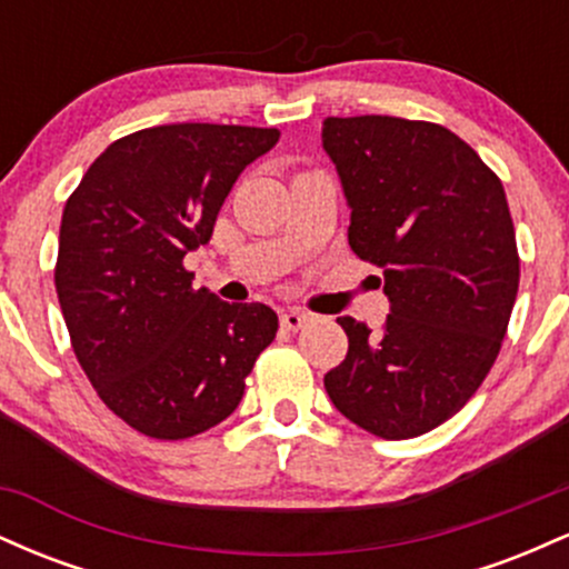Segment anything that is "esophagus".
I'll list each match as a JSON object with an SVG mask.
<instances>
[{"label": "esophagus", "instance_id": "obj_1", "mask_svg": "<svg viewBox=\"0 0 569 569\" xmlns=\"http://www.w3.org/2000/svg\"><path fill=\"white\" fill-rule=\"evenodd\" d=\"M310 321H312L310 312L299 310V307H293V310H286L283 316H280V326H283L286 331H299V329H305V326L310 323Z\"/></svg>", "mask_w": 569, "mask_h": 569}]
</instances>
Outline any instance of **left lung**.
<instances>
[{"mask_svg":"<svg viewBox=\"0 0 569 569\" xmlns=\"http://www.w3.org/2000/svg\"><path fill=\"white\" fill-rule=\"evenodd\" d=\"M323 149L350 206V248L385 276L382 335L337 323L348 356L323 377L358 428L398 441L439 428L498 358L519 291V251L498 173L436 122L329 117Z\"/></svg>","mask_w":569,"mask_h":569,"instance_id":"left-lung-1","label":"left lung"}]
</instances>
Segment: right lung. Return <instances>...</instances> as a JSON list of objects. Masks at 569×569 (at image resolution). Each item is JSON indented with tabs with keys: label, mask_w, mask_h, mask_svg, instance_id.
<instances>
[{
	"label": "right lung",
	"mask_w": 569,
	"mask_h": 569,
	"mask_svg": "<svg viewBox=\"0 0 569 569\" xmlns=\"http://www.w3.org/2000/svg\"><path fill=\"white\" fill-rule=\"evenodd\" d=\"M278 139V128L211 122L143 128L109 143L69 194L56 291L71 348L98 398L149 439L227 420L276 339L270 307L192 289L184 257Z\"/></svg>",
	"instance_id": "right-lung-1"
}]
</instances>
